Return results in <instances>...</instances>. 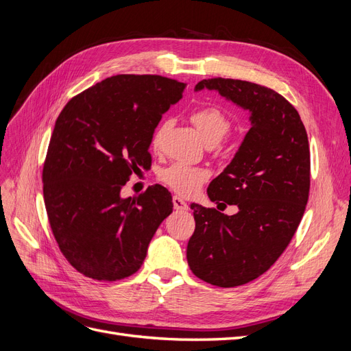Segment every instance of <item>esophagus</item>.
Masks as SVG:
<instances>
[{
	"label": "esophagus",
	"mask_w": 351,
	"mask_h": 351,
	"mask_svg": "<svg viewBox=\"0 0 351 351\" xmlns=\"http://www.w3.org/2000/svg\"><path fill=\"white\" fill-rule=\"evenodd\" d=\"M173 204H174V209H176L177 212H186V210H189L187 202H184L183 199L178 197V196H174V197H173Z\"/></svg>",
	"instance_id": "obj_1"
}]
</instances>
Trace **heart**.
<instances>
[{
  "label": "heart",
  "instance_id": "b5f03b06",
  "mask_svg": "<svg viewBox=\"0 0 351 351\" xmlns=\"http://www.w3.org/2000/svg\"><path fill=\"white\" fill-rule=\"evenodd\" d=\"M191 122L196 126L199 135L204 142L217 141L219 142L229 130L228 117L216 107H200L191 113ZM162 130L160 129L155 135L154 145L160 143ZM209 178V170L203 167H195L186 162H176L161 173V180L181 196H191L203 186Z\"/></svg>",
  "mask_w": 351,
  "mask_h": 351
}]
</instances>
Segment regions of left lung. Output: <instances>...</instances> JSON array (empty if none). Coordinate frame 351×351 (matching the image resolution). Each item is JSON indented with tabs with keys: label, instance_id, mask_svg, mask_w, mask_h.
Masks as SVG:
<instances>
[{
	"label": "left lung",
	"instance_id": "obj_1",
	"mask_svg": "<svg viewBox=\"0 0 351 351\" xmlns=\"http://www.w3.org/2000/svg\"><path fill=\"white\" fill-rule=\"evenodd\" d=\"M203 90L248 112L251 128L208 187L212 202L235 204L238 212L193 203L187 263L199 279L235 287L267 271L295 235L309 196V143L296 108L276 91L229 78L203 80L195 91Z\"/></svg>",
	"mask_w": 351,
	"mask_h": 351
}]
</instances>
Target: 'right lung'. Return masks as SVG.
I'll use <instances>...</instances> for the list:
<instances>
[{
    "label": "right lung",
    "instance_id": "1",
    "mask_svg": "<svg viewBox=\"0 0 351 351\" xmlns=\"http://www.w3.org/2000/svg\"><path fill=\"white\" fill-rule=\"evenodd\" d=\"M187 84L160 75H114L68 101L43 167V197L56 243L84 276L114 282L136 273L156 229L173 212L155 184L120 196L132 171L151 162L162 114Z\"/></svg>",
    "mask_w": 351,
    "mask_h": 351
}]
</instances>
